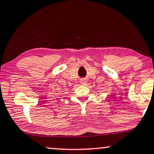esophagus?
Here are the masks:
<instances>
[{
	"mask_svg": "<svg viewBox=\"0 0 154 154\" xmlns=\"http://www.w3.org/2000/svg\"><path fill=\"white\" fill-rule=\"evenodd\" d=\"M80 83H81L82 85H86V83H87V81H86V79H82L81 80H80Z\"/></svg>",
	"mask_w": 154,
	"mask_h": 154,
	"instance_id": "esophagus-1",
	"label": "esophagus"
}]
</instances>
